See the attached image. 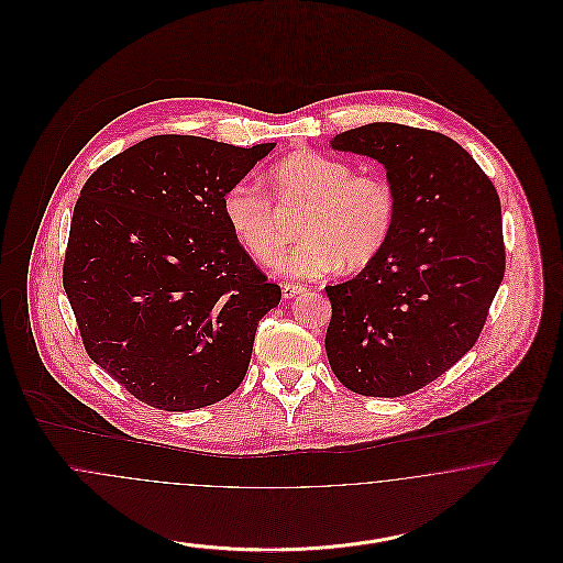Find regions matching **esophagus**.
<instances>
[{
  "label": "esophagus",
  "mask_w": 563,
  "mask_h": 563,
  "mask_svg": "<svg viewBox=\"0 0 563 563\" xmlns=\"http://www.w3.org/2000/svg\"><path fill=\"white\" fill-rule=\"evenodd\" d=\"M308 288L303 286V284H290V282H286L284 286H282V295H284V299H295V297H299V295H303Z\"/></svg>",
  "instance_id": "esophagus-1"
}]
</instances>
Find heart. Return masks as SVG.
Listing matches in <instances>:
<instances>
[{"instance_id": "obj_1", "label": "heart", "mask_w": 563, "mask_h": 563, "mask_svg": "<svg viewBox=\"0 0 563 563\" xmlns=\"http://www.w3.org/2000/svg\"><path fill=\"white\" fill-rule=\"evenodd\" d=\"M272 201L249 181L232 184L223 195L228 228L257 262L271 264L288 241L278 212L301 210L299 242L279 262L290 277H322L362 271L379 257L393 239L399 219V195L382 173H355L351 162L301 150L277 162L271 173Z\"/></svg>"}]
</instances>
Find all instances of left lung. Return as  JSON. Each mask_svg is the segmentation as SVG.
Segmentation results:
<instances>
[{
  "label": "left lung",
  "mask_w": 563,
  "mask_h": 563,
  "mask_svg": "<svg viewBox=\"0 0 563 563\" xmlns=\"http://www.w3.org/2000/svg\"><path fill=\"white\" fill-rule=\"evenodd\" d=\"M331 147L386 166L399 219L375 262L324 288L329 366L362 397H402L475 346L505 275L500 201L475 158L440 132L368 123Z\"/></svg>",
  "instance_id": "left-lung-1"
}]
</instances>
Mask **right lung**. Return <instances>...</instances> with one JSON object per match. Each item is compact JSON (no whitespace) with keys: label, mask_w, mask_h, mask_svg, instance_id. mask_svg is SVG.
<instances>
[{"label":"right lung","mask_w":563,"mask_h":563,"mask_svg":"<svg viewBox=\"0 0 563 563\" xmlns=\"http://www.w3.org/2000/svg\"><path fill=\"white\" fill-rule=\"evenodd\" d=\"M273 147L162 134L86 179L63 286L88 357L134 399L188 411L241 386L282 290L228 228L223 195Z\"/></svg>","instance_id":"right-lung-1"}]
</instances>
